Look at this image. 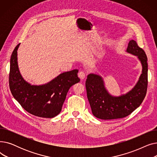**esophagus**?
I'll return each instance as SVG.
<instances>
[{
    "mask_svg": "<svg viewBox=\"0 0 157 157\" xmlns=\"http://www.w3.org/2000/svg\"><path fill=\"white\" fill-rule=\"evenodd\" d=\"M85 76H86V74L83 71H81L79 72L78 77L80 78L81 80H83L85 78Z\"/></svg>",
    "mask_w": 157,
    "mask_h": 157,
    "instance_id": "34e87169",
    "label": "esophagus"
}]
</instances>
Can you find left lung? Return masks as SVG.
I'll use <instances>...</instances> for the list:
<instances>
[{"label":"left lung","mask_w":157,"mask_h":157,"mask_svg":"<svg viewBox=\"0 0 157 157\" xmlns=\"http://www.w3.org/2000/svg\"><path fill=\"white\" fill-rule=\"evenodd\" d=\"M126 52L137 57L142 65V73L136 85L125 94L111 95L102 76L90 73L86 81L88 100L95 117L102 120H114L126 117L143 102L147 86V56L143 49L134 40L129 41Z\"/></svg>","instance_id":"1"}]
</instances>
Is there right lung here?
I'll return each instance as SVG.
<instances>
[{
	"instance_id": "right-lung-1",
	"label": "right lung",
	"mask_w": 157,
	"mask_h": 157,
	"mask_svg": "<svg viewBox=\"0 0 157 157\" xmlns=\"http://www.w3.org/2000/svg\"><path fill=\"white\" fill-rule=\"evenodd\" d=\"M20 44L14 48L10 59L9 83L11 94L29 113L40 118H53L62 111L70 88L80 81L78 70L63 72L44 85H31L23 78L18 68L17 51Z\"/></svg>"
}]
</instances>
